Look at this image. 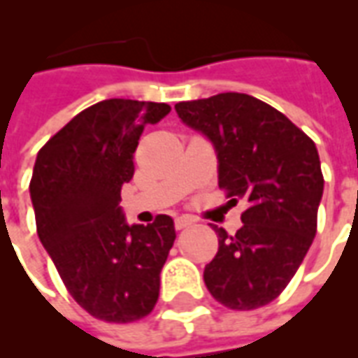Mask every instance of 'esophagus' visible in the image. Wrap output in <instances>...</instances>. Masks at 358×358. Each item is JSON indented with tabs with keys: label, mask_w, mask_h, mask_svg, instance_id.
I'll return each instance as SVG.
<instances>
[{
	"label": "esophagus",
	"mask_w": 358,
	"mask_h": 358,
	"mask_svg": "<svg viewBox=\"0 0 358 358\" xmlns=\"http://www.w3.org/2000/svg\"><path fill=\"white\" fill-rule=\"evenodd\" d=\"M194 222H196V220L192 219V217H187V215H182V217H177L173 224H176V230H182V228L192 227Z\"/></svg>",
	"instance_id": "esophagus-1"
}]
</instances>
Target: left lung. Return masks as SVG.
Returning a JSON list of instances; mask_svg holds the SVG:
<instances>
[{"instance_id":"obj_1","label":"left lung","mask_w":358,"mask_h":358,"mask_svg":"<svg viewBox=\"0 0 358 358\" xmlns=\"http://www.w3.org/2000/svg\"><path fill=\"white\" fill-rule=\"evenodd\" d=\"M176 111L213 143L230 201L249 203L234 236L213 227L219 251L203 270L206 287L230 310L262 308L283 292L315 238L324 187L315 143L249 94L179 101Z\"/></svg>"}]
</instances>
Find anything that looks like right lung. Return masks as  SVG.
<instances>
[{"mask_svg": "<svg viewBox=\"0 0 358 358\" xmlns=\"http://www.w3.org/2000/svg\"><path fill=\"white\" fill-rule=\"evenodd\" d=\"M169 111L168 103L103 99L37 152L29 196L39 240L75 302L99 321H139L157 306L173 220L157 215L128 227L118 201L145 126Z\"/></svg>", "mask_w": 358, "mask_h": 358, "instance_id": "1", "label": "right lung"}]
</instances>
